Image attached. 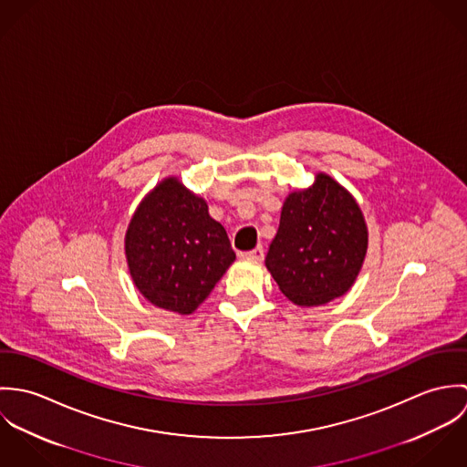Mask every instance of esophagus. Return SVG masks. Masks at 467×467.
I'll use <instances>...</instances> for the list:
<instances>
[{
	"label": "esophagus",
	"instance_id": "esophagus-1",
	"mask_svg": "<svg viewBox=\"0 0 467 467\" xmlns=\"http://www.w3.org/2000/svg\"><path fill=\"white\" fill-rule=\"evenodd\" d=\"M246 257H250V259H254V261H263L265 259V248L263 246H257V248H254V250H250V252H246Z\"/></svg>",
	"mask_w": 467,
	"mask_h": 467
}]
</instances>
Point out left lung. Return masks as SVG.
I'll return each instance as SVG.
<instances>
[{
    "mask_svg": "<svg viewBox=\"0 0 467 467\" xmlns=\"http://www.w3.org/2000/svg\"><path fill=\"white\" fill-rule=\"evenodd\" d=\"M367 226L352 196L327 174L284 201L266 266L280 291L298 306H322L354 284L365 254Z\"/></svg>",
    "mask_w": 467,
    "mask_h": 467,
    "instance_id": "obj_1",
    "label": "left lung"
}]
</instances>
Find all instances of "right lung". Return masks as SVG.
Returning a JSON list of instances; mask_svg holds the SVG:
<instances>
[{"label": "right lung", "instance_id": "obj_1", "mask_svg": "<svg viewBox=\"0 0 467 467\" xmlns=\"http://www.w3.org/2000/svg\"><path fill=\"white\" fill-rule=\"evenodd\" d=\"M126 255L138 291L180 315H191L235 261L223 224L176 178L161 182L134 212Z\"/></svg>", "mask_w": 467, "mask_h": 467}]
</instances>
